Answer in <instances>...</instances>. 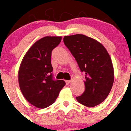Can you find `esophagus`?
Instances as JSON below:
<instances>
[{
  "mask_svg": "<svg viewBox=\"0 0 131 131\" xmlns=\"http://www.w3.org/2000/svg\"><path fill=\"white\" fill-rule=\"evenodd\" d=\"M65 82H66V84H67V85H68L69 84H70L71 82V81L70 80H67V81H65Z\"/></svg>",
  "mask_w": 131,
  "mask_h": 131,
  "instance_id": "1",
  "label": "esophagus"
}]
</instances>
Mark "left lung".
Segmentation results:
<instances>
[{
    "label": "left lung",
    "instance_id": "8db88e82",
    "mask_svg": "<svg viewBox=\"0 0 131 131\" xmlns=\"http://www.w3.org/2000/svg\"><path fill=\"white\" fill-rule=\"evenodd\" d=\"M64 45L85 72V91L76 97L79 103L94 107L108 95L114 82L113 66L105 47L97 40L83 34L67 36Z\"/></svg>",
    "mask_w": 131,
    "mask_h": 131
}]
</instances>
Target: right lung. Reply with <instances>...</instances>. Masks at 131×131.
<instances>
[{"mask_svg": "<svg viewBox=\"0 0 131 131\" xmlns=\"http://www.w3.org/2000/svg\"><path fill=\"white\" fill-rule=\"evenodd\" d=\"M61 36H46L36 42L27 51L18 71L23 95L33 106L45 108L55 102L65 85L63 80H54L51 53L59 44Z\"/></svg>", "mask_w": 131, "mask_h": 131, "instance_id": "1", "label": "right lung"}]
</instances>
